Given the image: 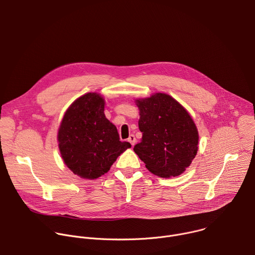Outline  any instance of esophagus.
<instances>
[{"label": "esophagus", "mask_w": 255, "mask_h": 255, "mask_svg": "<svg viewBox=\"0 0 255 255\" xmlns=\"http://www.w3.org/2000/svg\"><path fill=\"white\" fill-rule=\"evenodd\" d=\"M128 141L131 143V145L133 146V145L136 143V138H135V136H134L133 134H131V135L129 136V138H128Z\"/></svg>", "instance_id": "1"}]
</instances>
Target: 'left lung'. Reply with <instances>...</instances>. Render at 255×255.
I'll list each match as a JSON object with an SVG mask.
<instances>
[{"label": "left lung", "mask_w": 255, "mask_h": 255, "mask_svg": "<svg viewBox=\"0 0 255 255\" xmlns=\"http://www.w3.org/2000/svg\"><path fill=\"white\" fill-rule=\"evenodd\" d=\"M136 104L142 139L134 146L135 153L155 175L181 174L198 151L199 134L192 117L166 94L136 100Z\"/></svg>", "instance_id": "1"}]
</instances>
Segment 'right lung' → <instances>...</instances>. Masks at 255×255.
Listing matches in <instances>:
<instances>
[{
	"mask_svg": "<svg viewBox=\"0 0 255 255\" xmlns=\"http://www.w3.org/2000/svg\"><path fill=\"white\" fill-rule=\"evenodd\" d=\"M105 102L89 93L70 105L58 130V146L63 161L77 175L94 179L108 172L117 157L131 147L120 141L115 125L104 114Z\"/></svg>",
	"mask_w": 255,
	"mask_h": 255,
	"instance_id": "add662e5",
	"label": "right lung"
}]
</instances>
